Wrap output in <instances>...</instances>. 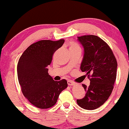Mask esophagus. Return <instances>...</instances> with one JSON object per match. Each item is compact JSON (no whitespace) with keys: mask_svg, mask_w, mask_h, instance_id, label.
<instances>
[{"mask_svg":"<svg viewBox=\"0 0 129 129\" xmlns=\"http://www.w3.org/2000/svg\"><path fill=\"white\" fill-rule=\"evenodd\" d=\"M67 83H68V85H70V86H71V85H73L74 84H75L73 81H71V80H69V81H67Z\"/></svg>","mask_w":129,"mask_h":129,"instance_id":"obj_1","label":"esophagus"}]
</instances>
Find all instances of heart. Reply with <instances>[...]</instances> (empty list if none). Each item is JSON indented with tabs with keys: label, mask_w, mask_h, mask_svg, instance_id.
Returning <instances> with one entry per match:
<instances>
[{
	"label": "heart",
	"mask_w": 129,
	"mask_h": 129,
	"mask_svg": "<svg viewBox=\"0 0 129 129\" xmlns=\"http://www.w3.org/2000/svg\"><path fill=\"white\" fill-rule=\"evenodd\" d=\"M69 49L70 51H73L76 50H81V47L78 44H76L75 42H71L69 44Z\"/></svg>",
	"instance_id": "obj_1"
}]
</instances>
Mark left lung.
Instances as JSON below:
<instances>
[{"label":"left lung","mask_w":129,"mask_h":129,"mask_svg":"<svg viewBox=\"0 0 129 129\" xmlns=\"http://www.w3.org/2000/svg\"><path fill=\"white\" fill-rule=\"evenodd\" d=\"M78 41L84 50L81 70L86 72L90 83L88 87L82 84L86 93L77 103L84 109L94 110L103 105L112 92L117 61L110 47L98 36L85 35L78 37Z\"/></svg>","instance_id":"obj_1"}]
</instances>
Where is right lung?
Listing matches in <instances>:
<instances>
[{
  "label": "right lung",
  "instance_id": "obj_1",
  "mask_svg": "<svg viewBox=\"0 0 129 129\" xmlns=\"http://www.w3.org/2000/svg\"><path fill=\"white\" fill-rule=\"evenodd\" d=\"M64 41L42 40L34 43L19 60L17 77L22 93L29 103L39 109L53 107L61 91L68 86L66 79L54 81L48 73L53 54Z\"/></svg>",
  "mask_w": 129,
  "mask_h": 129
}]
</instances>
